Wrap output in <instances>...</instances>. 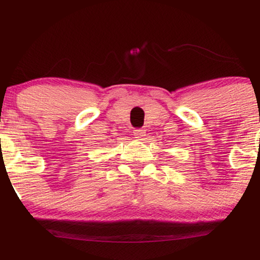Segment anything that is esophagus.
I'll list each match as a JSON object with an SVG mask.
<instances>
[{"mask_svg": "<svg viewBox=\"0 0 260 260\" xmlns=\"http://www.w3.org/2000/svg\"><path fill=\"white\" fill-rule=\"evenodd\" d=\"M134 136H136V138H139L142 139L143 137L145 136V129H143V128H138V129H134Z\"/></svg>", "mask_w": 260, "mask_h": 260, "instance_id": "obj_1", "label": "esophagus"}]
</instances>
